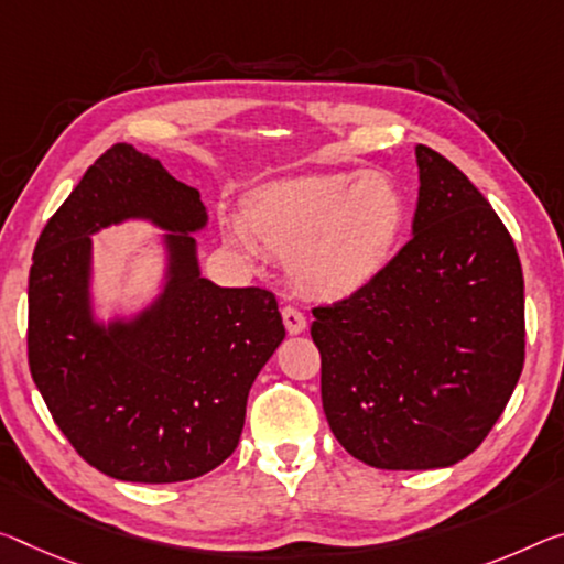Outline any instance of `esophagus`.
Returning a JSON list of instances; mask_svg holds the SVG:
<instances>
[{"mask_svg":"<svg viewBox=\"0 0 564 564\" xmlns=\"http://www.w3.org/2000/svg\"><path fill=\"white\" fill-rule=\"evenodd\" d=\"M281 316L289 334H301V330H306V316H303L296 306H283Z\"/></svg>","mask_w":564,"mask_h":564,"instance_id":"esophagus-1","label":"esophagus"}]
</instances>
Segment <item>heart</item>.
<instances>
[{"label": "heart", "instance_id": "1", "mask_svg": "<svg viewBox=\"0 0 564 564\" xmlns=\"http://www.w3.org/2000/svg\"><path fill=\"white\" fill-rule=\"evenodd\" d=\"M404 226L406 198L389 175L321 173L261 187L230 240L289 261L306 296L346 299L387 268Z\"/></svg>", "mask_w": 564, "mask_h": 564}]
</instances>
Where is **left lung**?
I'll list each match as a JSON object with an SVG mask.
<instances>
[{
	"mask_svg": "<svg viewBox=\"0 0 564 564\" xmlns=\"http://www.w3.org/2000/svg\"><path fill=\"white\" fill-rule=\"evenodd\" d=\"M414 236L361 291L314 306L321 399L338 444L377 469L469 457L524 366L514 240L469 177L416 145Z\"/></svg>",
	"mask_w": 564,
	"mask_h": 564,
	"instance_id": "8db88e82",
	"label": "left lung"
}]
</instances>
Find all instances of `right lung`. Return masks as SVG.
<instances>
[{
  "mask_svg": "<svg viewBox=\"0 0 564 564\" xmlns=\"http://www.w3.org/2000/svg\"><path fill=\"white\" fill-rule=\"evenodd\" d=\"M124 217L171 230V281L132 325L88 318V234ZM195 187L118 142L40 234L30 268V371L75 452L102 475L167 485L216 469L238 446L246 401L285 328L271 291L200 279Z\"/></svg>",
  "mask_w": 564,
  "mask_h": 564,
  "instance_id": "1",
  "label": "right lung"
}]
</instances>
